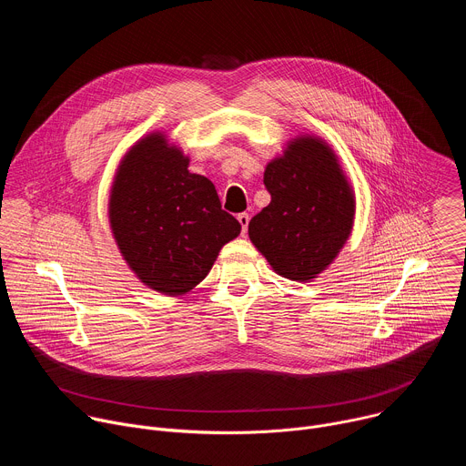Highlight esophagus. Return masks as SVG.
I'll use <instances>...</instances> for the list:
<instances>
[{
  "mask_svg": "<svg viewBox=\"0 0 466 466\" xmlns=\"http://www.w3.org/2000/svg\"><path fill=\"white\" fill-rule=\"evenodd\" d=\"M248 219H250V218H248V214H245V212L238 216V221H239V225H241V234H247V228H248Z\"/></svg>",
  "mask_w": 466,
  "mask_h": 466,
  "instance_id": "esophagus-1",
  "label": "esophagus"
}]
</instances>
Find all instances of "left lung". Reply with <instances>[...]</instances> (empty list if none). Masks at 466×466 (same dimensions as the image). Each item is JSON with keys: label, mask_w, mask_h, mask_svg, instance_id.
Segmentation results:
<instances>
[{"label": "left lung", "mask_w": 466, "mask_h": 466, "mask_svg": "<svg viewBox=\"0 0 466 466\" xmlns=\"http://www.w3.org/2000/svg\"><path fill=\"white\" fill-rule=\"evenodd\" d=\"M271 203L248 223V238L271 268L306 282L336 259L354 223V193L320 138L302 137L268 164Z\"/></svg>", "instance_id": "obj_1"}]
</instances>
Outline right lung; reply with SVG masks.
<instances>
[{
	"label": "right lung",
	"mask_w": 466,
	"mask_h": 466,
	"mask_svg": "<svg viewBox=\"0 0 466 466\" xmlns=\"http://www.w3.org/2000/svg\"><path fill=\"white\" fill-rule=\"evenodd\" d=\"M153 132L132 147L112 184L108 218L128 268L155 291L184 295L205 280L239 221L221 208L212 180Z\"/></svg>",
	"instance_id": "right-lung-1"
}]
</instances>
